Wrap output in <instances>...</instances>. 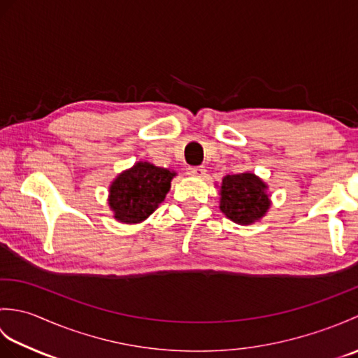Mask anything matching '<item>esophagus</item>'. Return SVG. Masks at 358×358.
<instances>
[{
    "label": "esophagus",
    "instance_id": "34e87169",
    "mask_svg": "<svg viewBox=\"0 0 358 358\" xmlns=\"http://www.w3.org/2000/svg\"><path fill=\"white\" fill-rule=\"evenodd\" d=\"M187 172L194 175V177H203V175L206 173V169H204L203 166H191V167H189Z\"/></svg>",
    "mask_w": 358,
    "mask_h": 358
}]
</instances>
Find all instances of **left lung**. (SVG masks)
Masks as SVG:
<instances>
[{
  "label": "left lung",
  "instance_id": "8db88e82",
  "mask_svg": "<svg viewBox=\"0 0 358 358\" xmlns=\"http://www.w3.org/2000/svg\"><path fill=\"white\" fill-rule=\"evenodd\" d=\"M268 186L255 173L226 175L220 187V209L237 224H252L271 208Z\"/></svg>",
  "mask_w": 358,
  "mask_h": 358
}]
</instances>
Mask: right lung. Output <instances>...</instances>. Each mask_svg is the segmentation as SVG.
Listing matches in <instances>:
<instances>
[{"label":"right lung","instance_id":"right-lung-1","mask_svg":"<svg viewBox=\"0 0 358 358\" xmlns=\"http://www.w3.org/2000/svg\"><path fill=\"white\" fill-rule=\"evenodd\" d=\"M175 172L150 164L135 163L121 172L109 187V206L118 222L134 224L146 220L171 189Z\"/></svg>","mask_w":358,"mask_h":358}]
</instances>
